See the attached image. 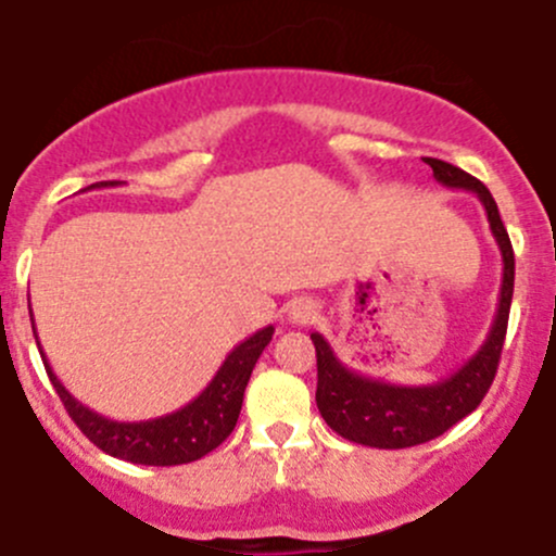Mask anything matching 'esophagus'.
Returning a JSON list of instances; mask_svg holds the SVG:
<instances>
[{"label": "esophagus", "mask_w": 556, "mask_h": 556, "mask_svg": "<svg viewBox=\"0 0 556 556\" xmlns=\"http://www.w3.org/2000/svg\"><path fill=\"white\" fill-rule=\"evenodd\" d=\"M288 320L293 326H312L317 320V304L312 299H295L288 309Z\"/></svg>", "instance_id": "1"}]
</instances>
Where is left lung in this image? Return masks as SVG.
<instances>
[{
    "label": "left lung",
    "instance_id": "1",
    "mask_svg": "<svg viewBox=\"0 0 556 556\" xmlns=\"http://www.w3.org/2000/svg\"><path fill=\"white\" fill-rule=\"evenodd\" d=\"M434 179L451 190L476 192L486 208L489 228L503 255V285L500 304L489 328L486 342L472 358H467L454 375L429 386H393V382L364 377L348 369L323 333H312L317 350V393L315 402L328 427L344 440L369 448H409L448 432L465 415H470L486 396L497 375L505 331H508L510 299H514V247L500 219L492 192L456 165L427 157Z\"/></svg>",
    "mask_w": 556,
    "mask_h": 556
}]
</instances>
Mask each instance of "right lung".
I'll return each mask as SVG.
<instances>
[{"instance_id": "right-lung-1", "label": "right lung", "mask_w": 556, "mask_h": 556, "mask_svg": "<svg viewBox=\"0 0 556 556\" xmlns=\"http://www.w3.org/2000/svg\"><path fill=\"white\" fill-rule=\"evenodd\" d=\"M113 185L116 181H100V185H91L89 190ZM271 337L274 326H266L252 333L250 339H244L241 344H236L228 353V358L223 361V366L217 369V375L212 377V382L192 402H187L176 413L149 418V421H111L105 415L89 409L53 375L42 350L40 355L48 377H51L59 399H62L64 409L70 413L75 427L97 448L116 456V459L132 462V465L174 467L212 454L233 432L236 421H239L241 402H244V388L250 382L257 358L266 350V344L271 342ZM37 348H40V342H37Z\"/></svg>"}]
</instances>
